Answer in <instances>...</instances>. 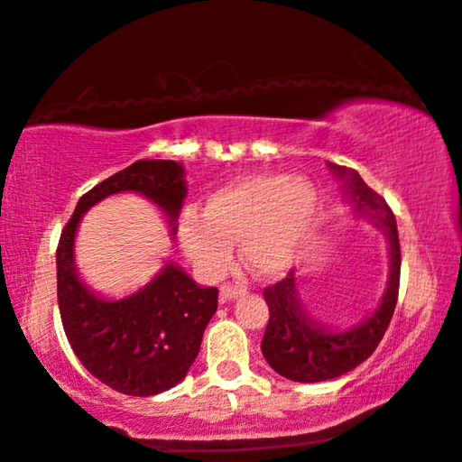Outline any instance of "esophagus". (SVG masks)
<instances>
[{"label": "esophagus", "mask_w": 462, "mask_h": 462, "mask_svg": "<svg viewBox=\"0 0 462 462\" xmlns=\"http://www.w3.org/2000/svg\"><path fill=\"white\" fill-rule=\"evenodd\" d=\"M246 291V285H234V283H224L222 288H219V298L224 300V302H230V300H236L238 296H243Z\"/></svg>", "instance_id": "obj_1"}]
</instances>
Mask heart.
<instances>
[{
  "label": "heart",
  "instance_id": "b5f03b06",
  "mask_svg": "<svg viewBox=\"0 0 462 462\" xmlns=\"http://www.w3.org/2000/svg\"><path fill=\"white\" fill-rule=\"evenodd\" d=\"M319 189L309 177L248 174L205 199L201 217H182V251L205 273L216 275L238 240L240 257L254 273H282L298 259L319 214Z\"/></svg>",
  "mask_w": 462,
  "mask_h": 462
}]
</instances>
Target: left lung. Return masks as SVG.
Wrapping results in <instances>:
<instances>
[{
    "label": "left lung",
    "mask_w": 462,
    "mask_h": 462,
    "mask_svg": "<svg viewBox=\"0 0 462 462\" xmlns=\"http://www.w3.org/2000/svg\"><path fill=\"white\" fill-rule=\"evenodd\" d=\"M335 177L343 182V197L354 205L357 216H365L389 240V277L383 298L370 317L349 328L328 327L312 319L300 302L296 269L285 280L263 291L269 306V323L261 351L277 374L296 383H323L354 370L374 354L386 333L399 296L401 246L397 222L386 201L365 185L360 174L346 166L328 162Z\"/></svg>",
    "instance_id": "obj_1"
}]
</instances>
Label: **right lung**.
<instances>
[{
	"instance_id": "obj_1",
	"label": "right lung",
	"mask_w": 462,
	"mask_h": 462,
	"mask_svg": "<svg viewBox=\"0 0 462 462\" xmlns=\"http://www.w3.org/2000/svg\"><path fill=\"white\" fill-rule=\"evenodd\" d=\"M119 193L152 201L174 236L187 197L185 168L174 160H137L79 197L57 246V300L63 331L84 368L113 391L152 397L187 376L217 310V290L197 285L172 261L125 298H105L88 288L73 254L79 219Z\"/></svg>"
}]
</instances>
